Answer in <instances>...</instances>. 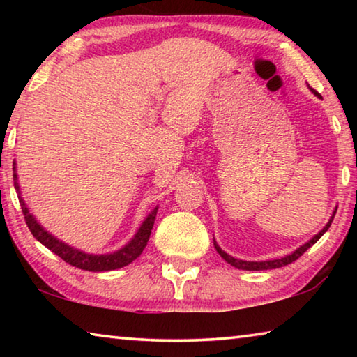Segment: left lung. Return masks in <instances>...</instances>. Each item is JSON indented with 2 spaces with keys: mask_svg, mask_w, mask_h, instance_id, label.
Segmentation results:
<instances>
[{
  "mask_svg": "<svg viewBox=\"0 0 357 357\" xmlns=\"http://www.w3.org/2000/svg\"><path fill=\"white\" fill-rule=\"evenodd\" d=\"M312 89V88H310ZM312 93L315 94V96H318V93L315 91V89H312ZM335 213H337V208L334 209V213H332V215H331V219H329V222L326 223V225L323 227V229L319 233H317L315 236H313L310 241H307L305 244H302L301 247H298V249H296L294 252H291L289 253V255H285V257H282V258H275V259H266V261H245V259H239V258H234V257H231V255H228L227 252H223L222 249H220V245L217 244V241L214 239V247H215V250L219 252V255L225 259V261L228 263V264H231V266H234V268H238V269H243V271H266V269H277V268H282V266H287V264H289V263H293V261H296V259H298L302 253H304L307 249H310V247L317 243V241L323 236V234L328 231L329 229V227H331V223H332V220H334V215H335Z\"/></svg>",
  "mask_w": 357,
  "mask_h": 357,
  "instance_id": "8db88e82",
  "label": "left lung"
}]
</instances>
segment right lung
<instances>
[{
	"label": "right lung",
	"instance_id": "1",
	"mask_svg": "<svg viewBox=\"0 0 357 357\" xmlns=\"http://www.w3.org/2000/svg\"><path fill=\"white\" fill-rule=\"evenodd\" d=\"M14 187L17 190V195H19V202L23 211V215H25L26 225L29 228V231L33 233V236L38 239L42 245H45L48 250H52L53 253H56L59 258H63L66 263L75 266L78 269L91 271V273H104V271L124 268V266L130 264L134 259L140 257L149 241L151 229L154 227V220L157 215V209H159V206H155L153 211H151V213L146 215V219L143 220L140 228L137 229L134 238H132L128 244L112 253H98V255H96V253H86L80 249H75V247L69 245L68 243H63L61 239H58L56 236H53L52 233H48L47 229L38 222V219L29 213V208L26 206L25 200L22 198L15 160H14Z\"/></svg>",
	"mask_w": 357,
	"mask_h": 357
}]
</instances>
